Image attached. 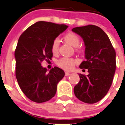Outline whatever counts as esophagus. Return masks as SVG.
Returning <instances> with one entry per match:
<instances>
[{
    "label": "esophagus",
    "instance_id": "obj_1",
    "mask_svg": "<svg viewBox=\"0 0 125 125\" xmlns=\"http://www.w3.org/2000/svg\"><path fill=\"white\" fill-rule=\"evenodd\" d=\"M65 76H68V75H70V73H68V72H65Z\"/></svg>",
    "mask_w": 125,
    "mask_h": 125
}]
</instances>
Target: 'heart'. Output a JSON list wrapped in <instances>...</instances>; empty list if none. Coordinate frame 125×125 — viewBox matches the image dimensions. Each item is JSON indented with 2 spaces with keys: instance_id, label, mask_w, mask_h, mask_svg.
Instances as JSON below:
<instances>
[{
  "instance_id": "1",
  "label": "heart",
  "mask_w": 125,
  "mask_h": 125,
  "mask_svg": "<svg viewBox=\"0 0 125 125\" xmlns=\"http://www.w3.org/2000/svg\"><path fill=\"white\" fill-rule=\"evenodd\" d=\"M63 39L66 43L70 44L73 47L76 48L77 50H80L81 48L79 46L80 39L77 34L71 31H69L63 36ZM59 48V40L57 39H55L51 45V51L53 54H56L58 53ZM57 63L61 68L65 70L71 71L74 69V66L76 63V60L72 58L62 57L58 60Z\"/></svg>"
}]
</instances>
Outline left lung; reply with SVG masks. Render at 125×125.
Here are the masks:
<instances>
[{
	"instance_id": "obj_1",
	"label": "left lung",
	"mask_w": 125,
	"mask_h": 125,
	"mask_svg": "<svg viewBox=\"0 0 125 125\" xmlns=\"http://www.w3.org/2000/svg\"><path fill=\"white\" fill-rule=\"evenodd\" d=\"M83 40L85 59L79 67L88 69V75L79 74L80 81L74 86L80 101L95 103L108 93L116 68L115 51L106 34L100 27L89 25L72 29Z\"/></svg>"
}]
</instances>
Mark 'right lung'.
I'll return each instance as SVG.
<instances>
[{
    "label": "right lung",
    "instance_id": "1",
    "mask_svg": "<svg viewBox=\"0 0 125 125\" xmlns=\"http://www.w3.org/2000/svg\"><path fill=\"white\" fill-rule=\"evenodd\" d=\"M68 27L40 21L28 28L20 36L14 52L16 76L21 90L30 100L43 103L55 95L58 83L65 73L56 66L47 72L41 63L51 59L52 42Z\"/></svg>",
    "mask_w": 125,
    "mask_h": 125
}]
</instances>
